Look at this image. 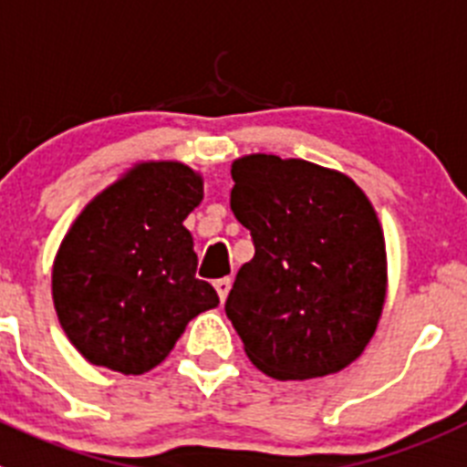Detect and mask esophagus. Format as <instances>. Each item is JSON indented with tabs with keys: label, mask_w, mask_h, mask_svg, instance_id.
<instances>
[{
	"label": "esophagus",
	"mask_w": 467,
	"mask_h": 467,
	"mask_svg": "<svg viewBox=\"0 0 467 467\" xmlns=\"http://www.w3.org/2000/svg\"><path fill=\"white\" fill-rule=\"evenodd\" d=\"M230 285H233L230 276H223V279L213 281V288H216V293H218V297H221V302H225V297H228Z\"/></svg>",
	"instance_id": "obj_1"
}]
</instances>
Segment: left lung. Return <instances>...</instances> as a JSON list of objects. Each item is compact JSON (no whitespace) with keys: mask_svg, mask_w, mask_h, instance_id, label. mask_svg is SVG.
Masks as SVG:
<instances>
[{"mask_svg":"<svg viewBox=\"0 0 467 467\" xmlns=\"http://www.w3.org/2000/svg\"><path fill=\"white\" fill-rule=\"evenodd\" d=\"M230 207L251 230L225 314L251 363L275 379H314L354 363L379 323L386 246L348 176L279 155L233 162Z\"/></svg>","mask_w":467,"mask_h":467,"instance_id":"obj_1","label":"left lung"}]
</instances>
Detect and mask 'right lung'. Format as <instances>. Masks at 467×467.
I'll list each match as a JSON object with an SVG mask.
<instances>
[{
	"label": "right lung",
	"instance_id": "right-lung-1",
	"mask_svg": "<svg viewBox=\"0 0 467 467\" xmlns=\"http://www.w3.org/2000/svg\"><path fill=\"white\" fill-rule=\"evenodd\" d=\"M202 176L182 162H141L78 213L53 263L62 330L92 365L144 375L218 296L195 279L186 228Z\"/></svg>",
	"mask_w": 467,
	"mask_h": 467
}]
</instances>
